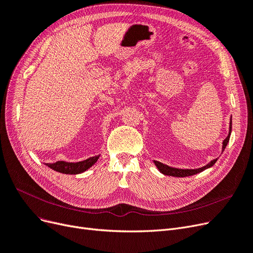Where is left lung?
Returning a JSON list of instances; mask_svg holds the SVG:
<instances>
[{"label": "left lung", "mask_w": 253, "mask_h": 253, "mask_svg": "<svg viewBox=\"0 0 253 253\" xmlns=\"http://www.w3.org/2000/svg\"><path fill=\"white\" fill-rule=\"evenodd\" d=\"M230 133H231V119H230V123H229V132H228L227 137L223 141L222 151H224V149L226 148V146L229 142ZM217 160H218V158L211 161L207 166L199 168V169H177V168H172V167H169V166H167V165H165L163 163H160V162H156V161H154V164L157 167V169L160 170L164 175H169V176H174V177H186V176H192V175H195L197 173H200V172L204 171L205 169H209V168H211L214 165V163L217 162Z\"/></svg>", "instance_id": "obj_1"}]
</instances>
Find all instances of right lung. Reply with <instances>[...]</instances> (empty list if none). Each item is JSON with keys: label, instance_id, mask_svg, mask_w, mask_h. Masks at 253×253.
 Returning a JSON list of instances; mask_svg holds the SVG:
<instances>
[{"label": "right lung", "instance_id": "1", "mask_svg": "<svg viewBox=\"0 0 253 253\" xmlns=\"http://www.w3.org/2000/svg\"><path fill=\"white\" fill-rule=\"evenodd\" d=\"M100 155L92 156L87 158L85 161L78 162V163H68V162L59 161L53 164H45V165L49 168H51V169H53L54 171L62 173V174H80L89 169L92 165H95Z\"/></svg>", "mask_w": 253, "mask_h": 253}]
</instances>
